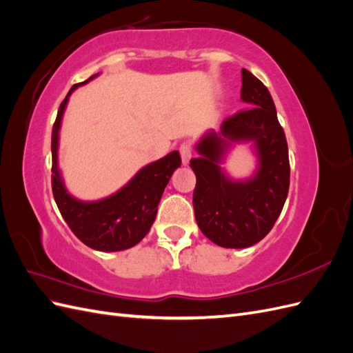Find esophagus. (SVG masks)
Listing matches in <instances>:
<instances>
[{
	"instance_id": "1",
	"label": "esophagus",
	"mask_w": 353,
	"mask_h": 353,
	"mask_svg": "<svg viewBox=\"0 0 353 353\" xmlns=\"http://www.w3.org/2000/svg\"><path fill=\"white\" fill-rule=\"evenodd\" d=\"M179 154H181V159H183V163L188 165L191 156H193V148H191L188 143H183L179 145Z\"/></svg>"
}]
</instances>
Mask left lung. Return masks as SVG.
<instances>
[{
	"mask_svg": "<svg viewBox=\"0 0 353 353\" xmlns=\"http://www.w3.org/2000/svg\"><path fill=\"white\" fill-rule=\"evenodd\" d=\"M241 100L249 104L228 116L221 131L197 144L190 160L196 174L193 206L200 231L215 244L243 249L261 241L279 219L290 187V162L283 126L265 85L241 69ZM230 141H254L260 169L249 181L232 183L217 163Z\"/></svg>",
	"mask_w": 353,
	"mask_h": 353,
	"instance_id": "1",
	"label": "left lung"
}]
</instances>
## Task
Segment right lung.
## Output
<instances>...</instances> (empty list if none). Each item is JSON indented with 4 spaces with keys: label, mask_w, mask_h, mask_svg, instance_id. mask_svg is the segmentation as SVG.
I'll list each match as a JSON object with an SVG mask.
<instances>
[{
    "label": "right lung",
    "mask_w": 353,
    "mask_h": 353,
    "mask_svg": "<svg viewBox=\"0 0 353 353\" xmlns=\"http://www.w3.org/2000/svg\"><path fill=\"white\" fill-rule=\"evenodd\" d=\"M94 77L95 74L87 81L73 85L59 108L51 134V188L61 216L74 236L91 249L117 252L132 248L150 231L160 197L174 170L181 166V157L178 152H172L157 162L147 165L128 185L108 199L91 203L73 199L63 185L57 168L59 130L70 92Z\"/></svg>",
    "instance_id": "1"
}]
</instances>
